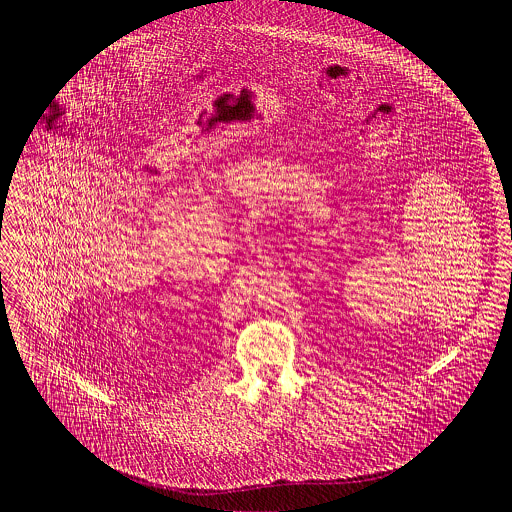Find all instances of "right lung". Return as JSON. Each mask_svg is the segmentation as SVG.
I'll return each instance as SVG.
<instances>
[{
	"mask_svg": "<svg viewBox=\"0 0 512 512\" xmlns=\"http://www.w3.org/2000/svg\"><path fill=\"white\" fill-rule=\"evenodd\" d=\"M1 207H3V203H1Z\"/></svg>",
	"mask_w": 512,
	"mask_h": 512,
	"instance_id": "1",
	"label": "right lung"
}]
</instances>
